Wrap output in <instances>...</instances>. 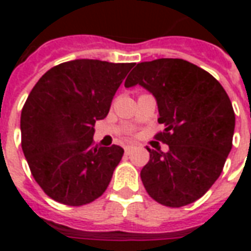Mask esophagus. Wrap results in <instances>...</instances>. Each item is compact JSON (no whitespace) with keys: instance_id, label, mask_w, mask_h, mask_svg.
Returning <instances> with one entry per match:
<instances>
[{"instance_id":"34e87169","label":"esophagus","mask_w":251,"mask_h":251,"mask_svg":"<svg viewBox=\"0 0 251 251\" xmlns=\"http://www.w3.org/2000/svg\"><path fill=\"white\" fill-rule=\"evenodd\" d=\"M133 145H125V147H124V149H125V153L126 154H129V153L131 152V151H133Z\"/></svg>"}]
</instances>
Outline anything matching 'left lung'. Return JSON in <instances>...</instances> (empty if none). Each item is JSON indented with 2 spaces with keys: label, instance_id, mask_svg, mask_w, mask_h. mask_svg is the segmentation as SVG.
I'll use <instances>...</instances> for the list:
<instances>
[{
  "label": "left lung",
  "instance_id": "left-lung-1",
  "mask_svg": "<svg viewBox=\"0 0 251 251\" xmlns=\"http://www.w3.org/2000/svg\"><path fill=\"white\" fill-rule=\"evenodd\" d=\"M140 84L154 95L156 134L168 152L149 149L141 180L149 196L167 207L191 204L221 176L232 148L235 114L231 100L211 74L183 59L138 63L125 87Z\"/></svg>",
  "mask_w": 251,
  "mask_h": 251
}]
</instances>
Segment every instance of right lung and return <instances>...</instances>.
<instances>
[{
	"mask_svg": "<svg viewBox=\"0 0 251 251\" xmlns=\"http://www.w3.org/2000/svg\"><path fill=\"white\" fill-rule=\"evenodd\" d=\"M134 63L77 59L52 67L21 111V147L30 174L51 199L72 207L102 196L124 156L94 145V125Z\"/></svg>",
	"mask_w": 251,
	"mask_h": 251,
	"instance_id": "add662e5",
	"label": "right lung"
}]
</instances>
